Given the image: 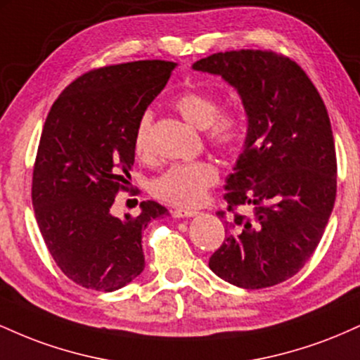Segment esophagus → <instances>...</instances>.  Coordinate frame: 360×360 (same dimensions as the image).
Here are the masks:
<instances>
[{
  "label": "esophagus",
  "mask_w": 360,
  "mask_h": 360,
  "mask_svg": "<svg viewBox=\"0 0 360 360\" xmlns=\"http://www.w3.org/2000/svg\"><path fill=\"white\" fill-rule=\"evenodd\" d=\"M200 213L198 210H184V208H177L172 212V217L176 218H191V217H196V214Z\"/></svg>",
  "instance_id": "esophagus-1"
}]
</instances>
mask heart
<instances>
[{
  "mask_svg": "<svg viewBox=\"0 0 360 360\" xmlns=\"http://www.w3.org/2000/svg\"><path fill=\"white\" fill-rule=\"evenodd\" d=\"M174 108L189 125L206 131V140L220 150H233L245 137V120L237 110H221L220 101L205 91H184L174 100ZM152 115L143 113L134 131V150L140 159L152 152ZM218 167L208 159L172 164L152 181V193L167 203L194 206L218 183Z\"/></svg>",
  "mask_w": 360,
  "mask_h": 360,
  "instance_id": "heart-1",
  "label": "heart"
}]
</instances>
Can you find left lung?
Returning <instances> with one entry per match:
<instances>
[{"label":"left lung","instance_id":"1","mask_svg":"<svg viewBox=\"0 0 360 360\" xmlns=\"http://www.w3.org/2000/svg\"><path fill=\"white\" fill-rule=\"evenodd\" d=\"M240 94L247 137L217 212L225 240L210 269L245 289L276 286L311 257L332 214L337 157L325 103L307 72L271 51L218 52L193 64ZM250 204V217L236 212Z\"/></svg>","mask_w":360,"mask_h":360}]
</instances>
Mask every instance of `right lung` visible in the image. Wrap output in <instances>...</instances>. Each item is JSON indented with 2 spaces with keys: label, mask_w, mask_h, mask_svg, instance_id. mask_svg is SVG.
Wrapping results in <instances>:
<instances>
[{
  "label": "right lung",
  "mask_w": 360,
  "mask_h": 360,
  "mask_svg": "<svg viewBox=\"0 0 360 360\" xmlns=\"http://www.w3.org/2000/svg\"><path fill=\"white\" fill-rule=\"evenodd\" d=\"M177 64L135 60L82 74L53 101L40 137L32 203L45 245L82 288L111 292L146 267L142 232L166 206L142 201L139 217L111 214L130 189L134 131Z\"/></svg>",
  "instance_id": "obj_1"
}]
</instances>
